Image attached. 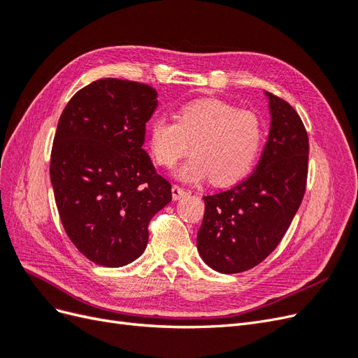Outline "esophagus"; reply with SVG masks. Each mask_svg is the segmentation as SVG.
Listing matches in <instances>:
<instances>
[{"mask_svg": "<svg viewBox=\"0 0 358 358\" xmlns=\"http://www.w3.org/2000/svg\"><path fill=\"white\" fill-rule=\"evenodd\" d=\"M185 196H188V191H185V189L178 187V185H173V188H171V197H173V200H180L182 197H185Z\"/></svg>", "mask_w": 358, "mask_h": 358, "instance_id": "1", "label": "esophagus"}]
</instances>
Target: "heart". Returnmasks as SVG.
I'll return each instance as SVG.
<instances>
[{"instance_id":"obj_1","label":"heart","mask_w":358,"mask_h":358,"mask_svg":"<svg viewBox=\"0 0 358 358\" xmlns=\"http://www.w3.org/2000/svg\"><path fill=\"white\" fill-rule=\"evenodd\" d=\"M178 119L157 116L149 125V146L155 161L175 166L189 149L194 152L176 169L180 182L206 179L231 185L252 169L263 145V124L249 110L216 99L196 100L180 107Z\"/></svg>"}]
</instances>
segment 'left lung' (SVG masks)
I'll list each match as a JSON object with an SVG mask.
<instances>
[{
	"label": "left lung",
	"mask_w": 358,
	"mask_h": 358,
	"mask_svg": "<svg viewBox=\"0 0 358 358\" xmlns=\"http://www.w3.org/2000/svg\"><path fill=\"white\" fill-rule=\"evenodd\" d=\"M270 129L254 173L229 191L203 197L197 233L203 262L221 273L259 264L282 241L306 188L309 140L292 107L266 92Z\"/></svg>",
	"instance_id": "obj_1"
}]
</instances>
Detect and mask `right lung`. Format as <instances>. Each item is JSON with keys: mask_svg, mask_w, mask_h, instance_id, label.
Here are the masks:
<instances>
[{"mask_svg": "<svg viewBox=\"0 0 358 358\" xmlns=\"http://www.w3.org/2000/svg\"><path fill=\"white\" fill-rule=\"evenodd\" d=\"M152 86L100 79L62 110L50 155V182L67 236L92 263L122 267L143 254L148 225L171 201L145 143L155 112Z\"/></svg>", "mask_w": 358, "mask_h": 358, "instance_id": "add662e5", "label": "right lung"}]
</instances>
